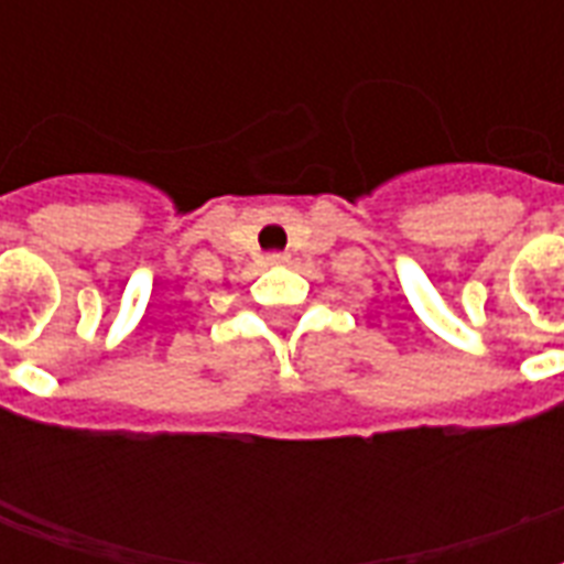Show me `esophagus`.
<instances>
[{"label": "esophagus", "instance_id": "esophagus-1", "mask_svg": "<svg viewBox=\"0 0 564 564\" xmlns=\"http://www.w3.org/2000/svg\"><path fill=\"white\" fill-rule=\"evenodd\" d=\"M265 260H269V263H283V260H286V254H281V251H274V254H269V257H265Z\"/></svg>", "mask_w": 564, "mask_h": 564}]
</instances>
